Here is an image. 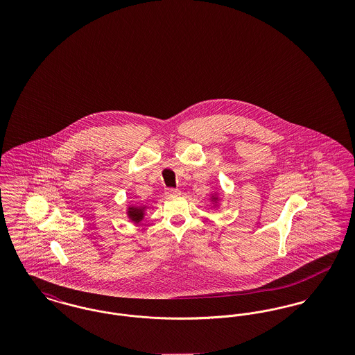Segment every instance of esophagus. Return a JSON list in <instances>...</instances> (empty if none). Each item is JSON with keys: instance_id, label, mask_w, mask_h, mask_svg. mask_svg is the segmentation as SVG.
Returning a JSON list of instances; mask_svg holds the SVG:
<instances>
[{"instance_id": "34e87169", "label": "esophagus", "mask_w": 355, "mask_h": 355, "mask_svg": "<svg viewBox=\"0 0 355 355\" xmlns=\"http://www.w3.org/2000/svg\"><path fill=\"white\" fill-rule=\"evenodd\" d=\"M180 189H174V187H170V189H166V196H177V194H180Z\"/></svg>"}]
</instances>
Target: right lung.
<instances>
[{"instance_id": "1", "label": "right lung", "mask_w": 355, "mask_h": 355, "mask_svg": "<svg viewBox=\"0 0 355 355\" xmlns=\"http://www.w3.org/2000/svg\"><path fill=\"white\" fill-rule=\"evenodd\" d=\"M142 216H144V211L138 207H129V217L133 220H142Z\"/></svg>"}]
</instances>
